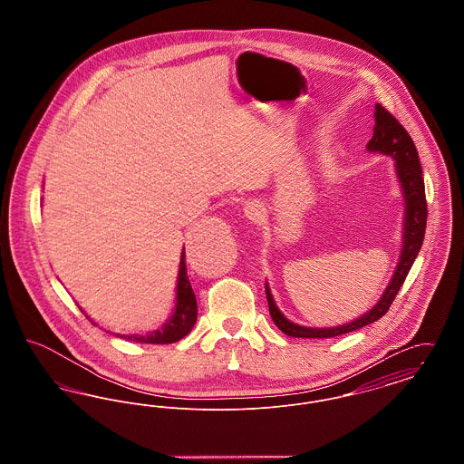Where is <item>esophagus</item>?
Instances as JSON below:
<instances>
[{
	"instance_id": "esophagus-1",
	"label": "esophagus",
	"mask_w": 464,
	"mask_h": 464,
	"mask_svg": "<svg viewBox=\"0 0 464 464\" xmlns=\"http://www.w3.org/2000/svg\"><path fill=\"white\" fill-rule=\"evenodd\" d=\"M243 210L250 221L257 222L263 218V205H259L257 201H248Z\"/></svg>"
}]
</instances>
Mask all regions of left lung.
<instances>
[{
  "label": "left lung",
  "instance_id": "obj_1",
  "mask_svg": "<svg viewBox=\"0 0 464 464\" xmlns=\"http://www.w3.org/2000/svg\"><path fill=\"white\" fill-rule=\"evenodd\" d=\"M374 135L367 144L369 151H377L382 155L393 156L397 160V176L403 191L405 199V226H403V248L400 256V263L397 271L379 299V303L369 313L356 318L352 324L331 327V329H309L292 324L287 320L282 311L276 308L269 287L266 284V299L269 306V314L275 322V325L287 334L290 337H308V339H329L335 335H343L348 332L358 331L365 325H371L382 318L390 306L393 304L397 297L398 290L403 285L411 267L414 265L420 245L424 240V229H426V218H428V205L424 195V179L420 169L418 150L411 139L409 132L400 125L397 118L388 110H384L381 104H375L374 111Z\"/></svg>",
  "mask_w": 464,
  "mask_h": 464
}]
</instances>
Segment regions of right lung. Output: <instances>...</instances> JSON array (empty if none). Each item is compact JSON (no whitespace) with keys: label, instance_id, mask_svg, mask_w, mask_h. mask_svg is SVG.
<instances>
[{"label":"right lung","instance_id":"right-lung-1","mask_svg":"<svg viewBox=\"0 0 464 464\" xmlns=\"http://www.w3.org/2000/svg\"><path fill=\"white\" fill-rule=\"evenodd\" d=\"M177 304L172 318L160 329L150 332L146 335H121L123 339L135 341V343H148V344H170L180 341L184 335H188L193 325L197 324L198 306L197 297L189 284L188 276V266H186V252L182 250L180 266H179V278H177Z\"/></svg>","mask_w":464,"mask_h":464}]
</instances>
